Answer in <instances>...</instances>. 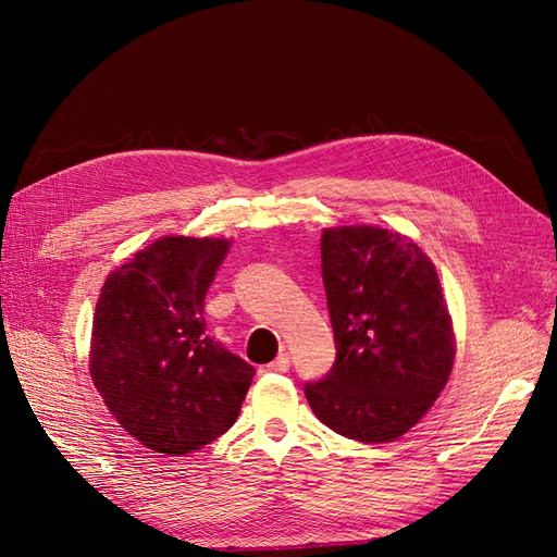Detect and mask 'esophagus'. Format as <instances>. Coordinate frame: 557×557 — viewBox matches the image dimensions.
Masks as SVG:
<instances>
[{"label": "esophagus", "instance_id": "34e87169", "mask_svg": "<svg viewBox=\"0 0 557 557\" xmlns=\"http://www.w3.org/2000/svg\"><path fill=\"white\" fill-rule=\"evenodd\" d=\"M288 369H290V358L285 356V352H281L276 360H272V362L264 367V372H269V374H285V372H288Z\"/></svg>", "mask_w": 557, "mask_h": 557}]
</instances>
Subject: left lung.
<instances>
[{
	"instance_id": "obj_1",
	"label": "left lung",
	"mask_w": 557,
	"mask_h": 557,
	"mask_svg": "<svg viewBox=\"0 0 557 557\" xmlns=\"http://www.w3.org/2000/svg\"><path fill=\"white\" fill-rule=\"evenodd\" d=\"M320 262L336 358L305 383L309 407L348 440L393 442L432 407L453 367L440 276L411 239L369 225L325 230Z\"/></svg>"
}]
</instances>
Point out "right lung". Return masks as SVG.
I'll return each instance as SVG.
<instances>
[{"label": "right lung", "instance_id": "obj_1", "mask_svg": "<svg viewBox=\"0 0 557 557\" xmlns=\"http://www.w3.org/2000/svg\"><path fill=\"white\" fill-rule=\"evenodd\" d=\"M230 242L164 237L107 278L90 374L113 418L156 453L185 455L225 434L256 369L207 334L205 297Z\"/></svg>", "mask_w": 557, "mask_h": 557}]
</instances>
